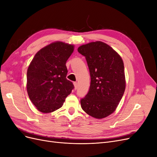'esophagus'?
<instances>
[{"label":"esophagus","mask_w":157,"mask_h":157,"mask_svg":"<svg viewBox=\"0 0 157 157\" xmlns=\"http://www.w3.org/2000/svg\"><path fill=\"white\" fill-rule=\"evenodd\" d=\"M74 84V86H75V90H77L78 88V83L77 82H74L73 83Z\"/></svg>","instance_id":"esophagus-1"}]
</instances>
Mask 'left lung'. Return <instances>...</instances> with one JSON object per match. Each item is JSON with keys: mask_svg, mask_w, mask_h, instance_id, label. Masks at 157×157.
I'll return each instance as SVG.
<instances>
[{"mask_svg": "<svg viewBox=\"0 0 157 157\" xmlns=\"http://www.w3.org/2000/svg\"><path fill=\"white\" fill-rule=\"evenodd\" d=\"M86 58L91 82L88 93L80 100L84 112L101 119L116 109L126 88L124 67L117 52L105 42H92L78 48Z\"/></svg>", "mask_w": 157, "mask_h": 157, "instance_id": "left-lung-1", "label": "left lung"}]
</instances>
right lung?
<instances>
[{
    "label": "right lung",
    "mask_w": 157,
    "mask_h": 157,
    "mask_svg": "<svg viewBox=\"0 0 157 157\" xmlns=\"http://www.w3.org/2000/svg\"><path fill=\"white\" fill-rule=\"evenodd\" d=\"M74 45L56 41L35 54L27 72V91L30 100L39 111L48 113L62 107L74 88L66 78V62Z\"/></svg>",
    "instance_id": "1"
}]
</instances>
